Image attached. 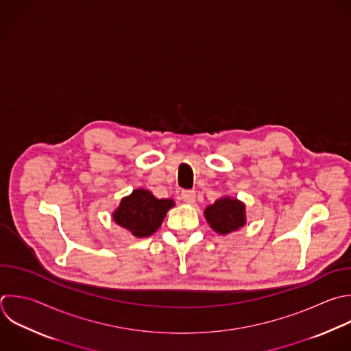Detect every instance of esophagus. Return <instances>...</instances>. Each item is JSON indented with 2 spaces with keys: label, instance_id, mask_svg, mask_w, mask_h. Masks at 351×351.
Returning <instances> with one entry per match:
<instances>
[{
  "label": "esophagus",
  "instance_id": "1",
  "mask_svg": "<svg viewBox=\"0 0 351 351\" xmlns=\"http://www.w3.org/2000/svg\"><path fill=\"white\" fill-rule=\"evenodd\" d=\"M181 197H182V200H184L185 203L193 204L195 200H196V192H195V191H188V189H185V191L181 192Z\"/></svg>",
  "mask_w": 351,
  "mask_h": 351
}]
</instances>
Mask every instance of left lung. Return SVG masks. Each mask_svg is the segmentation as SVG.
<instances>
[{"mask_svg":"<svg viewBox=\"0 0 351 351\" xmlns=\"http://www.w3.org/2000/svg\"><path fill=\"white\" fill-rule=\"evenodd\" d=\"M208 225L219 234H228L245 225V206L233 197H221L204 210Z\"/></svg>","mask_w":351,"mask_h":351,"instance_id":"obj_1","label":"left lung"}]
</instances>
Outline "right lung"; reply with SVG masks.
Instances as JSON below:
<instances>
[{"mask_svg": "<svg viewBox=\"0 0 351 351\" xmlns=\"http://www.w3.org/2000/svg\"><path fill=\"white\" fill-rule=\"evenodd\" d=\"M171 207H174L171 199H156L147 189H134L121 200L112 218L133 236L148 237L159 229Z\"/></svg>", "mask_w": 351, "mask_h": 351, "instance_id": "1", "label": "right lung"}]
</instances>
